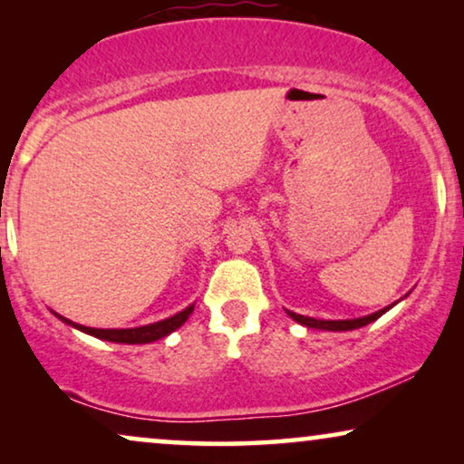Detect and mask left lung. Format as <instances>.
<instances>
[{
	"instance_id": "obj_1",
	"label": "left lung",
	"mask_w": 464,
	"mask_h": 464,
	"mask_svg": "<svg viewBox=\"0 0 464 464\" xmlns=\"http://www.w3.org/2000/svg\"><path fill=\"white\" fill-rule=\"evenodd\" d=\"M395 304H391V306H386L382 310H378V313L373 314H367V316H359V319H346V321H321V319H313V316H304V314H295L287 310V314L291 319L300 323V325L308 327V329H325V332H351V329H359V327H365L367 323L376 321L382 316L386 310H391Z\"/></svg>"
}]
</instances>
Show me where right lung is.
<instances>
[{"label": "right lung", "mask_w": 464, "mask_h": 464, "mask_svg": "<svg viewBox=\"0 0 464 464\" xmlns=\"http://www.w3.org/2000/svg\"><path fill=\"white\" fill-rule=\"evenodd\" d=\"M192 310H194V304H189L188 308H183L181 313L169 316V319L151 323V325L130 327V329H94V327L78 325V323L69 321V319H65V316H61V314H56V313H53V314L59 316V319L63 323H67V325L80 329V332H84L88 335H94V338H99V340L118 342V344H148V342L160 340V338H164V335L173 334L175 329H179L183 323L188 321V316L192 314Z\"/></svg>", "instance_id": "1"}]
</instances>
